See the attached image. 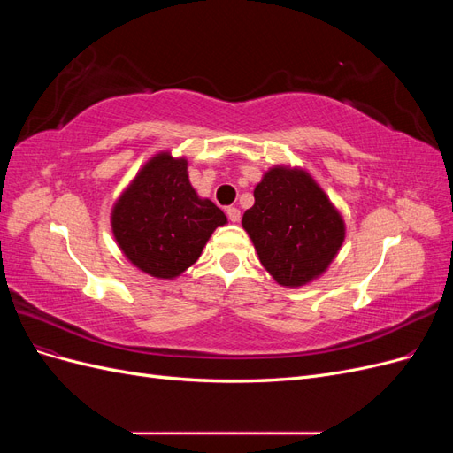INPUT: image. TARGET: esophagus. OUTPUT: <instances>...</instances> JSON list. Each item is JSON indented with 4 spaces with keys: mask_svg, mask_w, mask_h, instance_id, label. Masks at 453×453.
Masks as SVG:
<instances>
[{
    "mask_svg": "<svg viewBox=\"0 0 453 453\" xmlns=\"http://www.w3.org/2000/svg\"><path fill=\"white\" fill-rule=\"evenodd\" d=\"M226 215H228V219H230V223H238L240 217H242L238 208H228V210H226Z\"/></svg>",
    "mask_w": 453,
    "mask_h": 453,
    "instance_id": "obj_1",
    "label": "esophagus"
}]
</instances>
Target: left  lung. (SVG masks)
I'll return each mask as SVG.
<instances>
[{
    "mask_svg": "<svg viewBox=\"0 0 453 453\" xmlns=\"http://www.w3.org/2000/svg\"><path fill=\"white\" fill-rule=\"evenodd\" d=\"M242 225L280 285L300 287L333 263L346 238L344 219L321 187L300 168L276 166L255 187Z\"/></svg>",
    "mask_w": 453,
    "mask_h": 453,
    "instance_id": "left-lung-1",
    "label": "left lung"
}]
</instances>
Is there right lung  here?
<instances>
[{"label":"right lung","mask_w":453,"mask_h":453,"mask_svg":"<svg viewBox=\"0 0 453 453\" xmlns=\"http://www.w3.org/2000/svg\"><path fill=\"white\" fill-rule=\"evenodd\" d=\"M226 215L200 198L188 181L187 160L168 150L150 158L111 211L113 236L134 266L172 280L193 266Z\"/></svg>","instance_id":"add662e5"}]
</instances>
